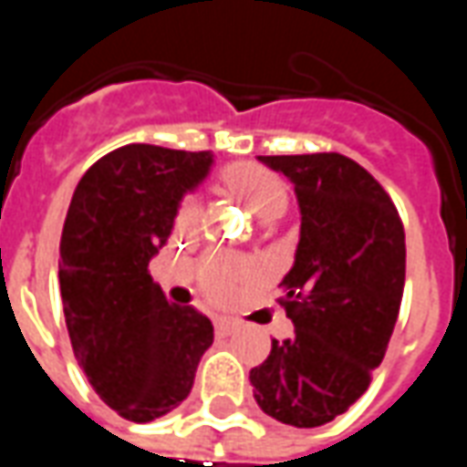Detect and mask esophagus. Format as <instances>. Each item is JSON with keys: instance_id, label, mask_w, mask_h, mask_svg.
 Listing matches in <instances>:
<instances>
[{"instance_id": "34e87169", "label": "esophagus", "mask_w": 467, "mask_h": 467, "mask_svg": "<svg viewBox=\"0 0 467 467\" xmlns=\"http://www.w3.org/2000/svg\"><path fill=\"white\" fill-rule=\"evenodd\" d=\"M234 327H237V325H234L233 320H227V317L214 320V330H217V335H233Z\"/></svg>"}]
</instances>
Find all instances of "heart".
Instances as JSON below:
<instances>
[{
    "mask_svg": "<svg viewBox=\"0 0 467 467\" xmlns=\"http://www.w3.org/2000/svg\"><path fill=\"white\" fill-rule=\"evenodd\" d=\"M220 184L224 192H230L237 200H243L257 217L263 220H275L287 210L290 204V187L283 177L273 172L270 167L257 162H237L224 167L220 174ZM202 217V207L194 197H184L182 202L177 204L174 213V230L180 234H190L197 230ZM250 267L240 263H233L227 257H217L210 254L200 263L197 270V285L200 293L210 300L213 305H227L233 300L237 290L244 283H250Z\"/></svg>",
    "mask_w": 467,
    "mask_h": 467,
    "instance_id": "1",
    "label": "heart"
}]
</instances>
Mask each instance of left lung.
I'll list each match as a JSON object with an SVG mask.
<instances>
[{
	"label": "left lung",
	"mask_w": 467,
	"mask_h": 467,
	"mask_svg": "<svg viewBox=\"0 0 467 467\" xmlns=\"http://www.w3.org/2000/svg\"><path fill=\"white\" fill-rule=\"evenodd\" d=\"M295 184L300 244L277 297L295 333L250 370L270 418L317 428L368 390L405 287V230L390 194L340 152L260 157Z\"/></svg>",
	"instance_id": "obj_1"
}]
</instances>
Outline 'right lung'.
<instances>
[{"mask_svg": "<svg viewBox=\"0 0 467 467\" xmlns=\"http://www.w3.org/2000/svg\"><path fill=\"white\" fill-rule=\"evenodd\" d=\"M210 152L124 144L77 184L59 243V287L72 350L87 380L124 420L150 422L190 395L213 323L170 303L150 260L172 233Z\"/></svg>", "mask_w": 467, "mask_h": 467, "instance_id": "obj_1", "label": "right lung"}]
</instances>
